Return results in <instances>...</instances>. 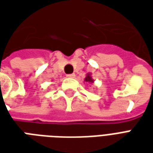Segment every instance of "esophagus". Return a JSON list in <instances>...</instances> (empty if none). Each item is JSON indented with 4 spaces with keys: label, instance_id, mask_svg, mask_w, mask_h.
<instances>
[{
    "label": "esophagus",
    "instance_id": "obj_1",
    "mask_svg": "<svg viewBox=\"0 0 153 153\" xmlns=\"http://www.w3.org/2000/svg\"><path fill=\"white\" fill-rule=\"evenodd\" d=\"M67 78H74L75 77V74H67Z\"/></svg>",
    "mask_w": 153,
    "mask_h": 153
}]
</instances>
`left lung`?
<instances>
[{
  "mask_svg": "<svg viewBox=\"0 0 153 153\" xmlns=\"http://www.w3.org/2000/svg\"><path fill=\"white\" fill-rule=\"evenodd\" d=\"M84 81L87 82V83H93V82H94V79H93V77H92V74L91 73L87 74L86 77H85V79H84Z\"/></svg>",
  "mask_w": 153,
  "mask_h": 153,
  "instance_id": "1",
  "label": "left lung"
}]
</instances>
